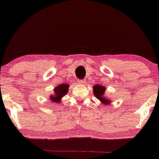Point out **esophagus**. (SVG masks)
I'll list each match as a JSON object with an SVG mask.
<instances>
[{"label": "esophagus", "instance_id": "1", "mask_svg": "<svg viewBox=\"0 0 159 159\" xmlns=\"http://www.w3.org/2000/svg\"><path fill=\"white\" fill-rule=\"evenodd\" d=\"M77 83L78 84H81V85H84V84H85V83H86V81L85 80H78L77 81Z\"/></svg>", "mask_w": 159, "mask_h": 159}]
</instances>
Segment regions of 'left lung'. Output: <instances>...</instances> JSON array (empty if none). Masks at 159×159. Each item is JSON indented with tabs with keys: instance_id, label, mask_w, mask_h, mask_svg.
<instances>
[{
	"instance_id": "1",
	"label": "left lung",
	"mask_w": 159,
	"mask_h": 159,
	"mask_svg": "<svg viewBox=\"0 0 159 159\" xmlns=\"http://www.w3.org/2000/svg\"><path fill=\"white\" fill-rule=\"evenodd\" d=\"M105 86L100 85V84H96L93 87V92L94 96L97 98L102 103V105H109L111 102L110 98H107V96H105Z\"/></svg>"
}]
</instances>
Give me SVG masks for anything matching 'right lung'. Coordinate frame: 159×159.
I'll return each mask as SVG.
<instances>
[{"instance_id": "add662e5", "label": "right lung", "mask_w": 159, "mask_h": 159, "mask_svg": "<svg viewBox=\"0 0 159 159\" xmlns=\"http://www.w3.org/2000/svg\"><path fill=\"white\" fill-rule=\"evenodd\" d=\"M69 85L68 84H62L54 88V94H51L49 99L53 103H61L62 98L69 92Z\"/></svg>"}]
</instances>
